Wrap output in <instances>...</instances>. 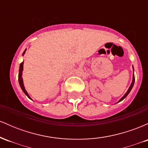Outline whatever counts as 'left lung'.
<instances>
[{
	"instance_id": "8db88e82",
	"label": "left lung",
	"mask_w": 148,
	"mask_h": 148,
	"mask_svg": "<svg viewBox=\"0 0 148 148\" xmlns=\"http://www.w3.org/2000/svg\"><path fill=\"white\" fill-rule=\"evenodd\" d=\"M132 68H133V72H134V67H132ZM134 82H135V77H134V72H133V77H132V84H131V85H130V88H129V89H128V90L127 91V92L125 93V95H124V96L123 97L121 98V99H120V100H119V101H118V102L117 103H118V102H120V101H123V100L125 99V97H126L129 94H130V92H131V90H132V88H133V86H134Z\"/></svg>"
}]
</instances>
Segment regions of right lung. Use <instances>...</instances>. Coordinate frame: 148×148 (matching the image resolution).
Masks as SVG:
<instances>
[{
  "label": "right lung",
  "instance_id": "1",
  "mask_svg": "<svg viewBox=\"0 0 148 148\" xmlns=\"http://www.w3.org/2000/svg\"><path fill=\"white\" fill-rule=\"evenodd\" d=\"M25 51H26V49L23 51V54H22V56H24L25 53ZM23 61L21 62V64H20L19 65V71H18V83H19V85H20V87H21V90H23V92H24V94L28 97V98H29L30 99L33 100L31 99V97H30L29 95H28V93L27 92L26 90H25V86H24V84H23V78H22V74H23Z\"/></svg>",
  "mask_w": 148,
  "mask_h": 148
}]
</instances>
